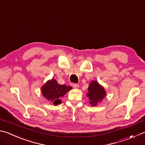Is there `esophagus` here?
Returning <instances> with one entry per match:
<instances>
[{"instance_id":"1","label":"esophagus","mask_w":145,"mask_h":145,"mask_svg":"<svg viewBox=\"0 0 145 145\" xmlns=\"http://www.w3.org/2000/svg\"><path fill=\"white\" fill-rule=\"evenodd\" d=\"M72 86L73 87V88H78V87H79V86H78V84H72Z\"/></svg>"}]
</instances>
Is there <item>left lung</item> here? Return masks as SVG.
Segmentation results:
<instances>
[{
  "instance_id": "left-lung-1",
  "label": "left lung",
  "mask_w": 145,
  "mask_h": 145,
  "mask_svg": "<svg viewBox=\"0 0 145 145\" xmlns=\"http://www.w3.org/2000/svg\"><path fill=\"white\" fill-rule=\"evenodd\" d=\"M88 90L89 92L87 94V96H88L90 99V104L92 106H96L106 96L104 88L96 81L91 82L89 84Z\"/></svg>"
}]
</instances>
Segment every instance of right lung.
<instances>
[{
  "instance_id": "add662e5",
  "label": "right lung",
  "mask_w": 145,
  "mask_h": 145,
  "mask_svg": "<svg viewBox=\"0 0 145 145\" xmlns=\"http://www.w3.org/2000/svg\"><path fill=\"white\" fill-rule=\"evenodd\" d=\"M71 87L65 85H59L57 81L52 78L47 82V83L42 88V93L45 98L54 105L61 103L59 98L63 96L69 91Z\"/></svg>"
}]
</instances>
